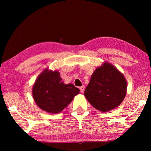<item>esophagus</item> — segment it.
<instances>
[{
	"label": "esophagus",
	"instance_id": "esophagus-1",
	"mask_svg": "<svg viewBox=\"0 0 151 151\" xmlns=\"http://www.w3.org/2000/svg\"><path fill=\"white\" fill-rule=\"evenodd\" d=\"M80 91H81V93H83L84 91H85V86H81L80 87Z\"/></svg>",
	"mask_w": 151,
	"mask_h": 151
}]
</instances>
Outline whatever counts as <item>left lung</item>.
<instances>
[{
	"instance_id": "obj_1",
	"label": "left lung",
	"mask_w": 151,
	"mask_h": 151,
	"mask_svg": "<svg viewBox=\"0 0 151 151\" xmlns=\"http://www.w3.org/2000/svg\"><path fill=\"white\" fill-rule=\"evenodd\" d=\"M127 93L123 75L110 63L97 68L85 91V96L94 108L107 112L119 106Z\"/></svg>"
}]
</instances>
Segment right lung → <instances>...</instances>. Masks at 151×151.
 I'll use <instances>...</instances> for the list:
<instances>
[{"label":"right lung","instance_id":"add662e5","mask_svg":"<svg viewBox=\"0 0 151 151\" xmlns=\"http://www.w3.org/2000/svg\"><path fill=\"white\" fill-rule=\"evenodd\" d=\"M80 90L73 84L65 85L60 74L45 69L38 76L32 88L35 103L50 113H58L71 103Z\"/></svg>","mask_w":151,"mask_h":151}]
</instances>
